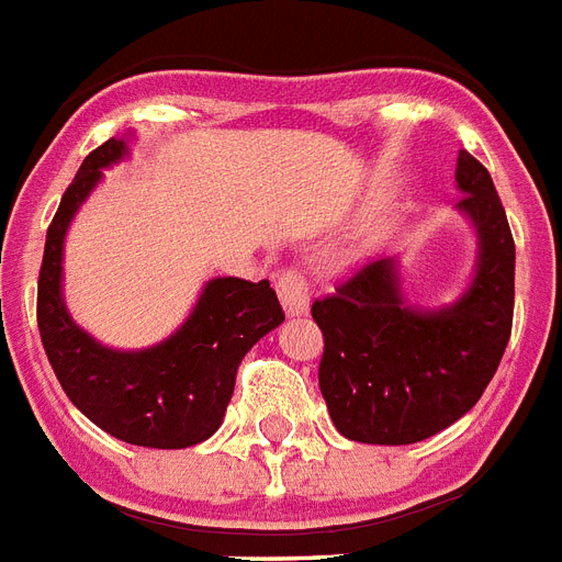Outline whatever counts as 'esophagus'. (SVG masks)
<instances>
[{
	"label": "esophagus",
	"mask_w": 562,
	"mask_h": 562,
	"mask_svg": "<svg viewBox=\"0 0 562 562\" xmlns=\"http://www.w3.org/2000/svg\"><path fill=\"white\" fill-rule=\"evenodd\" d=\"M278 299L284 304L286 316H304L310 310V286L307 278L299 269H284L278 278Z\"/></svg>",
	"instance_id": "obj_1"
}]
</instances>
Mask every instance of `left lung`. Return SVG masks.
<instances>
[{
  "mask_svg": "<svg viewBox=\"0 0 562 562\" xmlns=\"http://www.w3.org/2000/svg\"><path fill=\"white\" fill-rule=\"evenodd\" d=\"M459 209L479 232L475 276L447 307L403 302L397 263L371 260L313 302L325 336L318 389L330 420L359 443H417L479 403L514 325V235L493 179L461 150Z\"/></svg>",
  "mask_w": 562,
  "mask_h": 562,
  "instance_id": "obj_1",
  "label": "left lung"
}]
</instances>
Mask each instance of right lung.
Listing matches in <instances>:
<instances>
[{
    "label": "right lung",
    "instance_id": "add662e5",
    "mask_svg": "<svg viewBox=\"0 0 562 562\" xmlns=\"http://www.w3.org/2000/svg\"><path fill=\"white\" fill-rule=\"evenodd\" d=\"M127 156L110 138L83 159L46 235L37 281V327L63 392L103 432L154 450L194 447L217 432L246 351L284 322L269 281L214 278L186 325L145 351H112L71 322L60 293L63 237L98 186L101 168Z\"/></svg>",
    "mask_w": 562,
    "mask_h": 562
}]
</instances>
